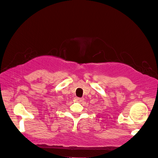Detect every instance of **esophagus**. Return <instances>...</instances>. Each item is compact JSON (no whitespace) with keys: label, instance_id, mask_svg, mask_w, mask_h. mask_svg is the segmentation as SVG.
Segmentation results:
<instances>
[{"label":"esophagus","instance_id":"34e87169","mask_svg":"<svg viewBox=\"0 0 158 158\" xmlns=\"http://www.w3.org/2000/svg\"><path fill=\"white\" fill-rule=\"evenodd\" d=\"M75 100L77 102H82L83 100V98H79V97H76Z\"/></svg>","mask_w":158,"mask_h":158}]
</instances>
